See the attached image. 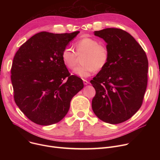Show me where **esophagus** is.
I'll list each match as a JSON object with an SVG mask.
<instances>
[{"instance_id":"obj_1","label":"esophagus","mask_w":160,"mask_h":160,"mask_svg":"<svg viewBox=\"0 0 160 160\" xmlns=\"http://www.w3.org/2000/svg\"><path fill=\"white\" fill-rule=\"evenodd\" d=\"M83 84H84V85H88L89 83V82L86 80H83Z\"/></svg>"}]
</instances>
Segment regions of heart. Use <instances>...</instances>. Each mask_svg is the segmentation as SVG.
I'll use <instances>...</instances> for the list:
<instances>
[{
  "label": "heart",
  "instance_id": "obj_1",
  "mask_svg": "<svg viewBox=\"0 0 160 160\" xmlns=\"http://www.w3.org/2000/svg\"><path fill=\"white\" fill-rule=\"evenodd\" d=\"M76 52L69 47H65L62 52V60L69 69H73L77 65L78 56L82 58V65L78 66L73 73L81 78H87L95 70L100 71L107 65L110 54L106 45L100 43L98 39L84 37L75 43Z\"/></svg>",
  "mask_w": 160,
  "mask_h": 160
}]
</instances>
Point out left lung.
Returning a JSON list of instances; mask_svg holds the SVG:
<instances>
[{
    "label": "left lung",
    "instance_id": "left-lung-1",
    "mask_svg": "<svg viewBox=\"0 0 160 160\" xmlns=\"http://www.w3.org/2000/svg\"><path fill=\"white\" fill-rule=\"evenodd\" d=\"M109 50V60L90 82L96 91L92 109L112 124L127 121L141 108L147 86L148 62L144 50L129 33L113 28L95 31Z\"/></svg>",
    "mask_w": 160,
    "mask_h": 160
}]
</instances>
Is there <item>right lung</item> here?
Masks as SVG:
<instances>
[{
  "instance_id": "1",
  "label": "right lung",
  "mask_w": 160,
  "mask_h": 160,
  "mask_svg": "<svg viewBox=\"0 0 160 160\" xmlns=\"http://www.w3.org/2000/svg\"><path fill=\"white\" fill-rule=\"evenodd\" d=\"M79 32H41L17 51L11 69L14 100L32 122L48 126L60 121L72 97L83 88L82 80L71 75L61 56Z\"/></svg>"
}]
</instances>
